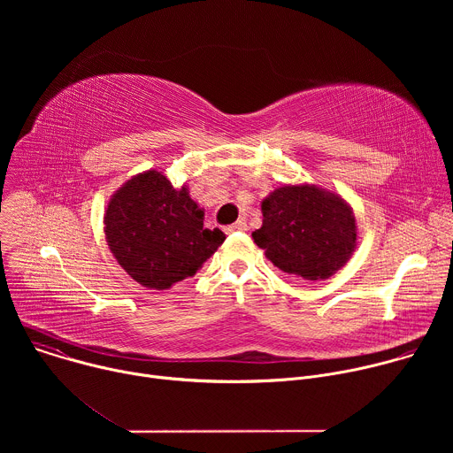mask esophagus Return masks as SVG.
<instances>
[{"label":"esophagus","mask_w":453,"mask_h":453,"mask_svg":"<svg viewBox=\"0 0 453 453\" xmlns=\"http://www.w3.org/2000/svg\"><path fill=\"white\" fill-rule=\"evenodd\" d=\"M245 227H247V224H245L243 220H238V222H234V224L227 226V227H226V233H233V231H243Z\"/></svg>","instance_id":"1"}]
</instances>
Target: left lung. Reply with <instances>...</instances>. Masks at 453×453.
Segmentation results:
<instances>
[{
	"label": "left lung",
	"instance_id": "left-lung-1",
	"mask_svg": "<svg viewBox=\"0 0 453 453\" xmlns=\"http://www.w3.org/2000/svg\"><path fill=\"white\" fill-rule=\"evenodd\" d=\"M264 226L252 233L257 247L287 274L326 280L355 250L351 208L335 193L315 186H283L262 203Z\"/></svg>",
	"mask_w": 453,
	"mask_h": 453
}]
</instances>
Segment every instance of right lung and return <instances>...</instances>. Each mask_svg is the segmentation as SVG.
<instances>
[{
    "mask_svg": "<svg viewBox=\"0 0 453 453\" xmlns=\"http://www.w3.org/2000/svg\"><path fill=\"white\" fill-rule=\"evenodd\" d=\"M104 222L118 264L140 285L156 290L196 274L226 240L220 229L204 227V213L186 188L175 189L154 170L114 193Z\"/></svg>",
    "mask_w": 453,
    "mask_h": 453,
    "instance_id": "obj_1",
    "label": "right lung"
}]
</instances>
